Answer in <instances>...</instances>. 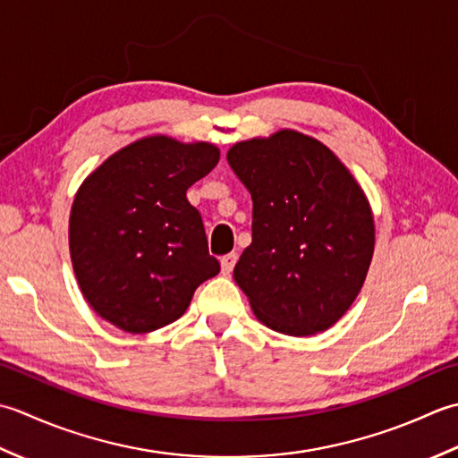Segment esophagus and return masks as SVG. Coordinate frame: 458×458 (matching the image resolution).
<instances>
[{
  "label": "esophagus",
  "instance_id": "obj_1",
  "mask_svg": "<svg viewBox=\"0 0 458 458\" xmlns=\"http://www.w3.org/2000/svg\"><path fill=\"white\" fill-rule=\"evenodd\" d=\"M235 263H237V255L235 253H229L221 259V273L229 276L233 273V268H235Z\"/></svg>",
  "mask_w": 458,
  "mask_h": 458
}]
</instances>
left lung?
<instances>
[{"label":"left lung","instance_id":"left-lung-1","mask_svg":"<svg viewBox=\"0 0 458 458\" xmlns=\"http://www.w3.org/2000/svg\"><path fill=\"white\" fill-rule=\"evenodd\" d=\"M253 199V241L233 278L257 318L286 335L328 330L356 301L376 245L369 201L320 140L296 130L227 152Z\"/></svg>","mask_w":458,"mask_h":458}]
</instances>
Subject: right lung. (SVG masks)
Returning <instances> with one entry per match:
<instances>
[{
	"label": "right lung",
	"instance_id": "add662e5",
	"mask_svg": "<svg viewBox=\"0 0 458 458\" xmlns=\"http://www.w3.org/2000/svg\"><path fill=\"white\" fill-rule=\"evenodd\" d=\"M219 162L209 142L146 136L106 157L74 195L72 270L100 318L128 334L175 322L219 273L199 211L185 198Z\"/></svg>",
	"mask_w": 458,
	"mask_h": 458
}]
</instances>
